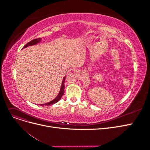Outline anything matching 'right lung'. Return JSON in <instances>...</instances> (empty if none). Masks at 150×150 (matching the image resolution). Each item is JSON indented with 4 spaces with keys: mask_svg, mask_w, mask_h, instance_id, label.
I'll return each instance as SVG.
<instances>
[{
    "mask_svg": "<svg viewBox=\"0 0 150 150\" xmlns=\"http://www.w3.org/2000/svg\"><path fill=\"white\" fill-rule=\"evenodd\" d=\"M41 40H42L41 38H38V39H33V40H31V41H30L28 44H26L25 46L23 47V48H25V47H28V46H33V45L37 44L38 43H39L40 41H41ZM65 79H66V77H64V78H63V79H62V84H61V89H60V91H59V94H57V96L55 98H54L53 100H52L51 101H50V102H49L47 103H46V104H39L40 106H44V105L50 106V105H51V104H54L57 103L60 100L61 98H62V96H63V94H64V88H65L64 82H65Z\"/></svg>",
    "mask_w": 150,
    "mask_h": 150,
    "instance_id": "1",
    "label": "right lung"
}]
</instances>
